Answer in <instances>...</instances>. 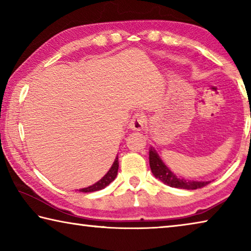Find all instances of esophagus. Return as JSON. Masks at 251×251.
<instances>
[{
    "label": "esophagus",
    "instance_id": "esophagus-1",
    "mask_svg": "<svg viewBox=\"0 0 251 251\" xmlns=\"http://www.w3.org/2000/svg\"><path fill=\"white\" fill-rule=\"evenodd\" d=\"M146 124V118L142 113H136L130 121L129 127L133 130H142Z\"/></svg>",
    "mask_w": 251,
    "mask_h": 251
}]
</instances>
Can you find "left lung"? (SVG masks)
I'll return each mask as SVG.
<instances>
[{"label":"left lung","mask_w":251,"mask_h":251,"mask_svg":"<svg viewBox=\"0 0 251 251\" xmlns=\"http://www.w3.org/2000/svg\"><path fill=\"white\" fill-rule=\"evenodd\" d=\"M150 166L151 169V173L154 174V176L156 178H158V179L163 181L164 184L171 187H175V188L198 189L207 186L210 182L186 180L184 178H178L175 174L169 171L166 165L163 163V160L160 159V157L152 147H151L150 150Z\"/></svg>","instance_id":"obj_1"}]
</instances>
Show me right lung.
<instances>
[{
  "instance_id": "obj_1",
  "label": "right lung",
  "mask_w": 251,
  "mask_h": 251,
  "mask_svg": "<svg viewBox=\"0 0 251 251\" xmlns=\"http://www.w3.org/2000/svg\"><path fill=\"white\" fill-rule=\"evenodd\" d=\"M117 171H118V157H116V159L114 160L113 166L110 167V169L107 172V174H106V175L103 178H101L100 180L97 181L96 184H94V185L87 187V188L79 189V192L92 193V192H96V190H100V189L105 188L106 186H108L110 182L115 179L116 176H117Z\"/></svg>"
}]
</instances>
